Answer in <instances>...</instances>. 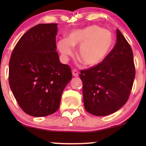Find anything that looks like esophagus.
I'll return each instance as SVG.
<instances>
[{"mask_svg":"<svg viewBox=\"0 0 146 146\" xmlns=\"http://www.w3.org/2000/svg\"><path fill=\"white\" fill-rule=\"evenodd\" d=\"M72 74H73V76H74V77H78L79 75V73L77 70L74 69V70H72Z\"/></svg>","mask_w":146,"mask_h":146,"instance_id":"obj_1","label":"esophagus"}]
</instances>
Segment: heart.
I'll list each match as a JSON object with an SVG mask.
<instances>
[{
  "mask_svg": "<svg viewBox=\"0 0 146 146\" xmlns=\"http://www.w3.org/2000/svg\"><path fill=\"white\" fill-rule=\"evenodd\" d=\"M114 45L113 34L98 25L73 29L61 39L57 47L66 58L73 53V47L78 46V57L85 66L92 67L100 64L107 58Z\"/></svg>",
  "mask_w": 146,
  "mask_h": 146,
  "instance_id": "obj_1",
  "label": "heart"
}]
</instances>
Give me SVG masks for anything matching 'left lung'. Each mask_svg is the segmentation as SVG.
Here are the masks:
<instances>
[{
  "label": "left lung",
  "instance_id": "1",
  "mask_svg": "<svg viewBox=\"0 0 146 146\" xmlns=\"http://www.w3.org/2000/svg\"><path fill=\"white\" fill-rule=\"evenodd\" d=\"M135 75L131 47L117 29V43L107 58L80 71L85 110L100 117L116 112L129 100Z\"/></svg>",
  "mask_w": 146,
  "mask_h": 146
}]
</instances>
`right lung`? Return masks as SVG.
I'll return each mask as SVG.
<instances>
[{
	"instance_id": "1",
	"label": "right lung",
	"mask_w": 146,
	"mask_h": 146,
	"mask_svg": "<svg viewBox=\"0 0 146 146\" xmlns=\"http://www.w3.org/2000/svg\"><path fill=\"white\" fill-rule=\"evenodd\" d=\"M58 24H39L23 35L9 62V85L20 108L32 117H46L59 108L72 79L69 66L60 62L56 36Z\"/></svg>"
}]
</instances>
